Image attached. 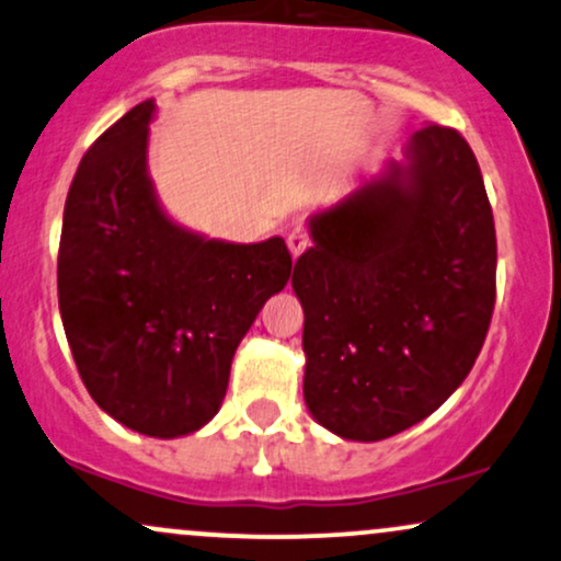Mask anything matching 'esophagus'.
I'll list each match as a JSON object with an SVG mask.
<instances>
[{"label": "esophagus", "mask_w": 561, "mask_h": 561, "mask_svg": "<svg viewBox=\"0 0 561 561\" xmlns=\"http://www.w3.org/2000/svg\"><path fill=\"white\" fill-rule=\"evenodd\" d=\"M287 248H289V255H293V259H300V255L306 253V248H308V231L295 227L287 234Z\"/></svg>", "instance_id": "34e87169"}]
</instances>
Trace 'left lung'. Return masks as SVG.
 Returning a JSON list of instances; mask_svg holds the SVG:
<instances>
[{
    "label": "left lung",
    "mask_w": 561,
    "mask_h": 561,
    "mask_svg": "<svg viewBox=\"0 0 561 561\" xmlns=\"http://www.w3.org/2000/svg\"><path fill=\"white\" fill-rule=\"evenodd\" d=\"M308 231L293 272L308 411L345 440L403 433L465 382L491 327L495 227L474 152L422 128Z\"/></svg>",
    "instance_id": "1"
}]
</instances>
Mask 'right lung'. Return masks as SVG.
Listing matches in <instances>:
<instances>
[{
  "instance_id": "1",
  "label": "right lung",
  "mask_w": 561,
  "mask_h": 561,
  "mask_svg": "<svg viewBox=\"0 0 561 561\" xmlns=\"http://www.w3.org/2000/svg\"><path fill=\"white\" fill-rule=\"evenodd\" d=\"M156 111L139 102L83 156L62 214L57 298L94 403L171 440L218 414L237 345L285 289L293 259L282 237L210 240L165 214L147 171Z\"/></svg>"
}]
</instances>
